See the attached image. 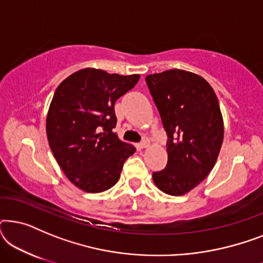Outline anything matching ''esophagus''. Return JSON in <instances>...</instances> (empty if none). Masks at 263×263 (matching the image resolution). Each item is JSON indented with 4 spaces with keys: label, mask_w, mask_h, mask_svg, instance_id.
Listing matches in <instances>:
<instances>
[{
    "label": "esophagus",
    "mask_w": 263,
    "mask_h": 263,
    "mask_svg": "<svg viewBox=\"0 0 263 263\" xmlns=\"http://www.w3.org/2000/svg\"><path fill=\"white\" fill-rule=\"evenodd\" d=\"M149 146V139L148 138H143L142 141L139 143L140 148H146V147Z\"/></svg>",
    "instance_id": "obj_1"
}]
</instances>
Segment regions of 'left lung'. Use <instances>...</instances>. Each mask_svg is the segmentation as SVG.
<instances>
[{
  "label": "left lung",
  "instance_id": "1",
  "mask_svg": "<svg viewBox=\"0 0 263 263\" xmlns=\"http://www.w3.org/2000/svg\"><path fill=\"white\" fill-rule=\"evenodd\" d=\"M167 134V164L153 172L168 195H184L213 168L224 139V122L211 85L190 71L170 69L146 77Z\"/></svg>",
  "mask_w": 263,
  "mask_h": 263
}]
</instances>
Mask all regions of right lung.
<instances>
[{
    "label": "right lung",
    "instance_id": "add662e5",
    "mask_svg": "<svg viewBox=\"0 0 263 263\" xmlns=\"http://www.w3.org/2000/svg\"><path fill=\"white\" fill-rule=\"evenodd\" d=\"M139 74L118 75L85 68L56 88L46 117L53 157L69 181L86 193L116 184L135 147L121 141L115 103L138 84Z\"/></svg>",
    "mask_w": 263,
    "mask_h": 263
}]
</instances>
